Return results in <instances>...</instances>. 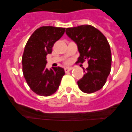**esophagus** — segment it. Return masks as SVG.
I'll return each mask as SVG.
<instances>
[{
  "mask_svg": "<svg viewBox=\"0 0 132 132\" xmlns=\"http://www.w3.org/2000/svg\"><path fill=\"white\" fill-rule=\"evenodd\" d=\"M71 70H72V68H64V72H70Z\"/></svg>",
  "mask_w": 132,
  "mask_h": 132,
  "instance_id": "34e87169",
  "label": "esophagus"
}]
</instances>
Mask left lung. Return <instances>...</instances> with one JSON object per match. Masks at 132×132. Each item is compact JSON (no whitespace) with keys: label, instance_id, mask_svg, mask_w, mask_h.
Here are the masks:
<instances>
[{"label":"left lung","instance_id":"8db88e82","mask_svg":"<svg viewBox=\"0 0 132 132\" xmlns=\"http://www.w3.org/2000/svg\"><path fill=\"white\" fill-rule=\"evenodd\" d=\"M66 34L77 45V62L88 60V68H83L84 76L77 81L81 91L93 93L106 83L111 71L112 54L108 41L99 30L89 25L68 28Z\"/></svg>","mask_w":132,"mask_h":132}]
</instances>
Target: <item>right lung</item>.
Wrapping results in <instances>:
<instances>
[{
  "mask_svg": "<svg viewBox=\"0 0 132 132\" xmlns=\"http://www.w3.org/2000/svg\"><path fill=\"white\" fill-rule=\"evenodd\" d=\"M64 28L43 26L32 34L22 57L23 72L27 84L35 93L47 97L58 89L64 70L60 67L45 68L46 56L52 53L56 41L63 35Z\"/></svg>",
  "mask_w": 132,
  "mask_h": 132,
  "instance_id": "add662e5",
  "label": "right lung"
}]
</instances>
